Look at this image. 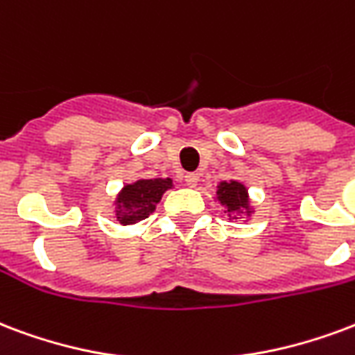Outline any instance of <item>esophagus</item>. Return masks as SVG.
<instances>
[{
	"label": "esophagus",
	"instance_id": "esophagus-1",
	"mask_svg": "<svg viewBox=\"0 0 355 355\" xmlns=\"http://www.w3.org/2000/svg\"><path fill=\"white\" fill-rule=\"evenodd\" d=\"M185 185H187V187H196V185H198V175L196 174L185 175Z\"/></svg>",
	"mask_w": 355,
	"mask_h": 355
}]
</instances>
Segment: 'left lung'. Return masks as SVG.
<instances>
[{
    "mask_svg": "<svg viewBox=\"0 0 355 355\" xmlns=\"http://www.w3.org/2000/svg\"><path fill=\"white\" fill-rule=\"evenodd\" d=\"M217 200L226 207L228 215H241V213L250 215L252 213L249 193L243 183H239V181H223L217 187Z\"/></svg>",
    "mask_w": 355,
    "mask_h": 355,
    "instance_id": "obj_1",
    "label": "left lung"
}]
</instances>
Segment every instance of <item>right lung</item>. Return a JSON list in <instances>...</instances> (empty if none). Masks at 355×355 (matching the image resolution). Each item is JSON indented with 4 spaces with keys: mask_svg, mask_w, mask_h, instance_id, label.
Masks as SVG:
<instances>
[{
    "mask_svg": "<svg viewBox=\"0 0 355 355\" xmlns=\"http://www.w3.org/2000/svg\"><path fill=\"white\" fill-rule=\"evenodd\" d=\"M168 189H172L170 178L138 180L130 185H125L116 198V218L119 225H137L148 218L149 213L155 211V206Z\"/></svg>",
    "mask_w": 355,
    "mask_h": 355,
    "instance_id": "1",
    "label": "right lung"
}]
</instances>
